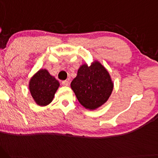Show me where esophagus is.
I'll use <instances>...</instances> for the list:
<instances>
[{
	"label": "esophagus",
	"mask_w": 158,
	"mask_h": 158,
	"mask_svg": "<svg viewBox=\"0 0 158 158\" xmlns=\"http://www.w3.org/2000/svg\"><path fill=\"white\" fill-rule=\"evenodd\" d=\"M62 84L65 86H68L69 85V81H66V80H65V81H62Z\"/></svg>",
	"instance_id": "1"
}]
</instances>
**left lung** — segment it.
<instances>
[{
  "label": "left lung",
  "instance_id": "left-lung-1",
  "mask_svg": "<svg viewBox=\"0 0 158 158\" xmlns=\"http://www.w3.org/2000/svg\"><path fill=\"white\" fill-rule=\"evenodd\" d=\"M80 104L89 110L98 109L109 99L113 89L110 73L98 60L81 65L71 83Z\"/></svg>",
  "mask_w": 158,
  "mask_h": 158
}]
</instances>
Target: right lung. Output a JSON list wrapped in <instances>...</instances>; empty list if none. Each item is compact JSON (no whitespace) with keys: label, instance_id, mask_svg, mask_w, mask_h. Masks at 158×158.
Segmentation results:
<instances>
[{"label":"right lung","instance_id":"right-lung-1","mask_svg":"<svg viewBox=\"0 0 158 158\" xmlns=\"http://www.w3.org/2000/svg\"><path fill=\"white\" fill-rule=\"evenodd\" d=\"M29 90L33 100L38 105H48L54 99L60 86L59 81L51 75L45 69H41L29 81Z\"/></svg>","mask_w":158,"mask_h":158}]
</instances>
